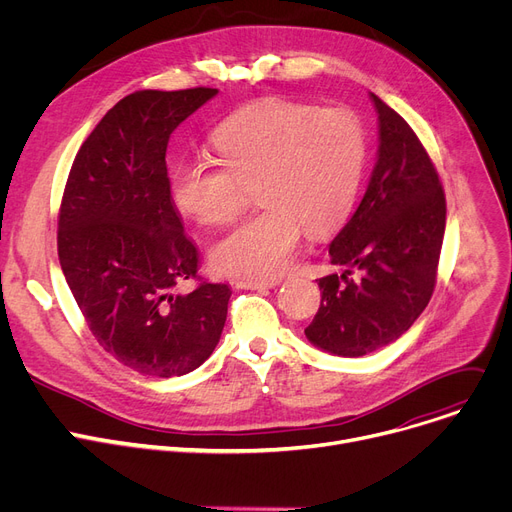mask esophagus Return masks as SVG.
I'll return each mask as SVG.
<instances>
[{
    "instance_id": "obj_1",
    "label": "esophagus",
    "mask_w": 512,
    "mask_h": 512,
    "mask_svg": "<svg viewBox=\"0 0 512 512\" xmlns=\"http://www.w3.org/2000/svg\"><path fill=\"white\" fill-rule=\"evenodd\" d=\"M281 283V279H237L235 285L242 289H273Z\"/></svg>"
}]
</instances>
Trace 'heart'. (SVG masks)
<instances>
[{
  "instance_id": "1",
  "label": "heart",
  "mask_w": 512,
  "mask_h": 512,
  "mask_svg": "<svg viewBox=\"0 0 512 512\" xmlns=\"http://www.w3.org/2000/svg\"><path fill=\"white\" fill-rule=\"evenodd\" d=\"M217 163L182 161L171 175L177 206L202 225H225L246 202L262 208L210 250L223 275L273 279L293 262L304 227H333L355 196L366 136L347 109L264 99L233 113L213 134Z\"/></svg>"
}]
</instances>
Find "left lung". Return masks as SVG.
Listing matches in <instances>:
<instances>
[{
  "mask_svg": "<svg viewBox=\"0 0 512 512\" xmlns=\"http://www.w3.org/2000/svg\"><path fill=\"white\" fill-rule=\"evenodd\" d=\"M378 153L368 190L330 242L343 275L318 279L320 308L306 328L312 345L362 357L397 341L430 302L446 225L438 173L405 119L370 93ZM357 269L359 280L350 273Z\"/></svg>",
  "mask_w": 512,
  "mask_h": 512,
  "instance_id": "1",
  "label": "left lung"
}]
</instances>
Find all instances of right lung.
I'll list each match as a JSON object with an SVG mask.
<instances>
[{
	"mask_svg": "<svg viewBox=\"0 0 512 512\" xmlns=\"http://www.w3.org/2000/svg\"><path fill=\"white\" fill-rule=\"evenodd\" d=\"M217 88L136 90L82 142L59 208L57 254L99 345L126 368L184 376L215 351L231 289L194 279L198 252L171 198L169 136Z\"/></svg>",
	"mask_w": 512,
	"mask_h": 512,
	"instance_id": "add662e5",
	"label": "right lung"
}]
</instances>
